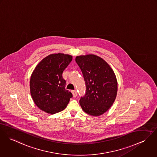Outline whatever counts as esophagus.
I'll use <instances>...</instances> for the list:
<instances>
[{
	"label": "esophagus",
	"mask_w": 157,
	"mask_h": 157,
	"mask_svg": "<svg viewBox=\"0 0 157 157\" xmlns=\"http://www.w3.org/2000/svg\"><path fill=\"white\" fill-rule=\"evenodd\" d=\"M71 93H72V94H73V96L74 98H76V97L77 96L78 93H77V91H76V90H73V91H71Z\"/></svg>",
	"instance_id": "obj_1"
}]
</instances>
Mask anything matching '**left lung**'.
Masks as SVG:
<instances>
[{
  "instance_id": "1",
  "label": "left lung",
  "mask_w": 157,
  "mask_h": 157,
  "mask_svg": "<svg viewBox=\"0 0 157 157\" xmlns=\"http://www.w3.org/2000/svg\"><path fill=\"white\" fill-rule=\"evenodd\" d=\"M75 60L86 85V94L80 99V105L88 114L99 116L111 108L116 98V75L104 59L97 55L77 56Z\"/></svg>"
}]
</instances>
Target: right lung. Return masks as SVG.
<instances>
[{"mask_svg": "<svg viewBox=\"0 0 157 157\" xmlns=\"http://www.w3.org/2000/svg\"><path fill=\"white\" fill-rule=\"evenodd\" d=\"M72 60V56L62 53L51 54L35 67L30 79L33 101L41 110L53 114L64 110L72 98L66 90L63 73Z\"/></svg>", "mask_w": 157, "mask_h": 157, "instance_id": "right-lung-1", "label": "right lung"}]
</instances>
